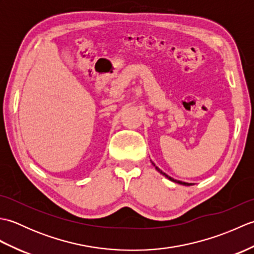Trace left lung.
Here are the masks:
<instances>
[{"label": "left lung", "mask_w": 254, "mask_h": 254, "mask_svg": "<svg viewBox=\"0 0 254 254\" xmlns=\"http://www.w3.org/2000/svg\"><path fill=\"white\" fill-rule=\"evenodd\" d=\"M155 166V165H154ZM156 167V166H155ZM156 169H157L159 172H160V174L161 175H164L165 177H167V178H168V179L169 180H171V181H174V182H176V183H180V185H183V186H191L190 185V183H187V182H182V181H178V180H175V179H172V178L171 177H169V176H167L166 174H165V172H163V171H161L159 168H157V167H156Z\"/></svg>", "instance_id": "8db88e82"}]
</instances>
